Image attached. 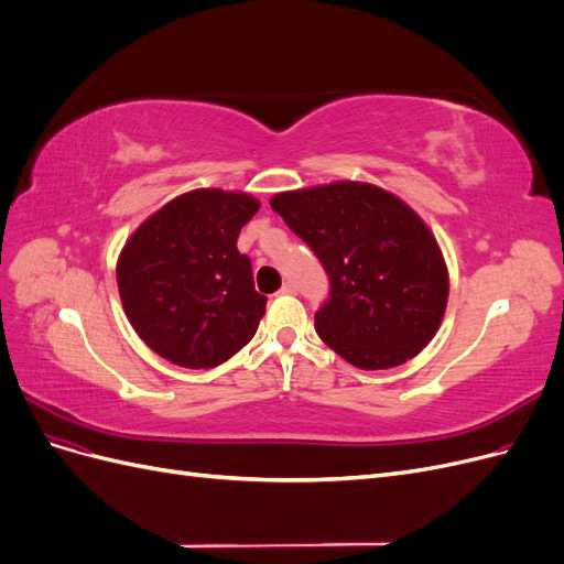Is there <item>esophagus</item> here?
Segmentation results:
<instances>
[{"mask_svg":"<svg viewBox=\"0 0 564 564\" xmlns=\"http://www.w3.org/2000/svg\"><path fill=\"white\" fill-rule=\"evenodd\" d=\"M280 292H282V294H296V284H294V282H284Z\"/></svg>","mask_w":564,"mask_h":564,"instance_id":"1","label":"esophagus"}]
</instances>
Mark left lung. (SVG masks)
Returning <instances> with one entry per match:
<instances>
[{
    "mask_svg": "<svg viewBox=\"0 0 564 564\" xmlns=\"http://www.w3.org/2000/svg\"><path fill=\"white\" fill-rule=\"evenodd\" d=\"M327 270L315 329L357 369L404 365L431 344L449 299L445 256L404 199L365 181H334L270 199Z\"/></svg>",
    "mask_w": 564,
    "mask_h": 564,
    "instance_id": "left-lung-1",
    "label": "left lung"
}]
</instances>
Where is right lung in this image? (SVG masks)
<instances>
[{"label":"right lung","instance_id":"obj_1","mask_svg":"<svg viewBox=\"0 0 564 564\" xmlns=\"http://www.w3.org/2000/svg\"><path fill=\"white\" fill-rule=\"evenodd\" d=\"M261 202L242 191L197 187L169 199L124 242L117 289L133 332L187 369L228 362L253 338L265 296L237 235Z\"/></svg>","mask_w":564,"mask_h":564}]
</instances>
